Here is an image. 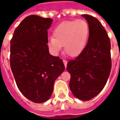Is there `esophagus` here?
<instances>
[{
	"instance_id": "esophagus-1",
	"label": "esophagus",
	"mask_w": 120,
	"mask_h": 120,
	"mask_svg": "<svg viewBox=\"0 0 120 120\" xmlns=\"http://www.w3.org/2000/svg\"><path fill=\"white\" fill-rule=\"evenodd\" d=\"M63 62H64V65H65V68H67V64H68V62L66 61V60H63Z\"/></svg>"
}]
</instances>
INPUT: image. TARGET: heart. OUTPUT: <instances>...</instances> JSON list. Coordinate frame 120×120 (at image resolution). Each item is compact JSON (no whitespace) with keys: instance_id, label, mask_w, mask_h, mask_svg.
Wrapping results in <instances>:
<instances>
[{"instance_id":"heart-1","label":"heart","mask_w":120,"mask_h":120,"mask_svg":"<svg viewBox=\"0 0 120 120\" xmlns=\"http://www.w3.org/2000/svg\"><path fill=\"white\" fill-rule=\"evenodd\" d=\"M52 35L53 37L48 40V46L53 53L58 54L63 45L67 55L75 57L86 47L89 35V26L83 19L65 21L55 27Z\"/></svg>"}]
</instances>
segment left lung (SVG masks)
Masks as SVG:
<instances>
[{
    "label": "left lung",
    "instance_id": "obj_1",
    "mask_svg": "<svg viewBox=\"0 0 120 120\" xmlns=\"http://www.w3.org/2000/svg\"><path fill=\"white\" fill-rule=\"evenodd\" d=\"M89 26L87 44L83 51L68 63L71 75L69 87L76 98L90 100L105 86L111 70V42L96 18L82 15Z\"/></svg>",
    "mask_w": 120,
    "mask_h": 120
}]
</instances>
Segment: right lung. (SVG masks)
I'll use <instances>...</instances> for the list:
<instances>
[{
  "label": "right lung",
  "mask_w": 120,
  "mask_h": 120,
  "mask_svg": "<svg viewBox=\"0 0 120 120\" xmlns=\"http://www.w3.org/2000/svg\"><path fill=\"white\" fill-rule=\"evenodd\" d=\"M52 22L30 15L15 29L10 42V66L17 86L34 103L49 99L55 81L65 69L62 60L49 52L47 30Z\"/></svg>",
  "instance_id": "obj_1"
}]
</instances>
